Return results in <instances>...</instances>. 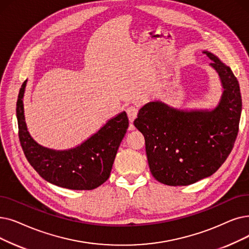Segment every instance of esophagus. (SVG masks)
Returning a JSON list of instances; mask_svg holds the SVG:
<instances>
[{"label":"esophagus","mask_w":249,"mask_h":249,"mask_svg":"<svg viewBox=\"0 0 249 249\" xmlns=\"http://www.w3.org/2000/svg\"><path fill=\"white\" fill-rule=\"evenodd\" d=\"M126 113H127V115H128L129 121H130V122L132 123V122L135 120V118L137 117V114H138V109H137L136 107H133V106H131V107H127Z\"/></svg>","instance_id":"obj_1"}]
</instances>
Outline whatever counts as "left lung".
Segmentation results:
<instances>
[{"label":"left lung","mask_w":249,"mask_h":249,"mask_svg":"<svg viewBox=\"0 0 249 249\" xmlns=\"http://www.w3.org/2000/svg\"><path fill=\"white\" fill-rule=\"evenodd\" d=\"M203 53L212 60L223 86L213 110L184 111L150 102L134 120L145 139L151 174L166 185H190L213 175L230 155L238 134L242 111L238 80L213 53Z\"/></svg>","instance_id":"8db88e82"}]
</instances>
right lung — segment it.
Returning <instances> with one entry per match:
<instances>
[{"label": "right lung", "mask_w": 249, "mask_h": 249, "mask_svg": "<svg viewBox=\"0 0 249 249\" xmlns=\"http://www.w3.org/2000/svg\"><path fill=\"white\" fill-rule=\"evenodd\" d=\"M21 85L16 105L19 140L29 164L48 182L73 190H91L110 177L117 150L129 125L125 112L110 119L100 130L80 145L55 150L39 145L27 130Z\"/></svg>", "instance_id": "obj_1"}]
</instances>
